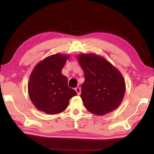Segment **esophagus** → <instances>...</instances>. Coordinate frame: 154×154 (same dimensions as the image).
Listing matches in <instances>:
<instances>
[{
	"mask_svg": "<svg viewBox=\"0 0 154 154\" xmlns=\"http://www.w3.org/2000/svg\"><path fill=\"white\" fill-rule=\"evenodd\" d=\"M75 92H77V94H79V95L80 94H81V88H79V87L75 88Z\"/></svg>",
	"mask_w": 154,
	"mask_h": 154,
	"instance_id": "obj_1",
	"label": "esophagus"
}]
</instances>
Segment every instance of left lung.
<instances>
[{
    "mask_svg": "<svg viewBox=\"0 0 154 154\" xmlns=\"http://www.w3.org/2000/svg\"><path fill=\"white\" fill-rule=\"evenodd\" d=\"M77 60L84 71L81 97L86 109L103 116L119 106L125 92V82L121 73L98 54H81Z\"/></svg>",
    "mask_w": 154,
    "mask_h": 154,
    "instance_id": "obj_1",
    "label": "left lung"
}]
</instances>
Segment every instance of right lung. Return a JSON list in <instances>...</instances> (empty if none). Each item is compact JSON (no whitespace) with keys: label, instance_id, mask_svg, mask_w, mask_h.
Wrapping results in <instances>:
<instances>
[{"label":"right lung","instance_id":"add662e5","mask_svg":"<svg viewBox=\"0 0 154 154\" xmlns=\"http://www.w3.org/2000/svg\"><path fill=\"white\" fill-rule=\"evenodd\" d=\"M69 54L57 53L48 56L35 65L29 76L28 92L38 110L57 114L68 106L69 100L77 94L68 87L67 78L62 74Z\"/></svg>","mask_w":154,"mask_h":154}]
</instances>
